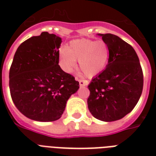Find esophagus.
Here are the masks:
<instances>
[{
    "mask_svg": "<svg viewBox=\"0 0 156 156\" xmlns=\"http://www.w3.org/2000/svg\"><path fill=\"white\" fill-rule=\"evenodd\" d=\"M88 83H89V82L87 80H83V79L79 80V85H80V87H86V86L88 85Z\"/></svg>",
    "mask_w": 156,
    "mask_h": 156,
    "instance_id": "34e87169",
    "label": "esophagus"
}]
</instances>
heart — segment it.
<instances>
[{"instance_id": "heart-1", "label": "heart", "mask_w": 156, "mask_h": 156, "mask_svg": "<svg viewBox=\"0 0 156 156\" xmlns=\"http://www.w3.org/2000/svg\"><path fill=\"white\" fill-rule=\"evenodd\" d=\"M109 59V48L102 40H75L67 48H61L59 60L61 68L71 72L78 60L79 68L87 76H95L106 68Z\"/></svg>"}]
</instances>
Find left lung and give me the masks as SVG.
<instances>
[{
  "mask_svg": "<svg viewBox=\"0 0 156 156\" xmlns=\"http://www.w3.org/2000/svg\"><path fill=\"white\" fill-rule=\"evenodd\" d=\"M109 48L105 69L88 86L89 111L95 118L110 122L129 113L140 99L143 74L133 47L112 34H98Z\"/></svg>",
  "mask_w": 156,
  "mask_h": 156,
  "instance_id": "obj_1",
  "label": "left lung"
}]
</instances>
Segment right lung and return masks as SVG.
I'll return each mask as SVG.
<instances>
[{
    "label": "right lung",
    "mask_w": 156,
    "mask_h": 156,
    "mask_svg": "<svg viewBox=\"0 0 156 156\" xmlns=\"http://www.w3.org/2000/svg\"><path fill=\"white\" fill-rule=\"evenodd\" d=\"M61 38L42 32L21 44L9 69V90L21 113L37 121L61 117L79 83L59 66Z\"/></svg>",
    "instance_id": "add662e5"
}]
</instances>
